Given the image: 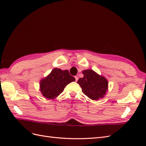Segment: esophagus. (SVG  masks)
<instances>
[{
    "mask_svg": "<svg viewBox=\"0 0 146 146\" xmlns=\"http://www.w3.org/2000/svg\"><path fill=\"white\" fill-rule=\"evenodd\" d=\"M75 81H78V76H75Z\"/></svg>",
    "mask_w": 146,
    "mask_h": 146,
    "instance_id": "34e87169",
    "label": "esophagus"
}]
</instances>
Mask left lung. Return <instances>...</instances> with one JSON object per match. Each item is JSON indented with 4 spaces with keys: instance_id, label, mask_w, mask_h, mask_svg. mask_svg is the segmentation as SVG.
I'll return each mask as SVG.
<instances>
[{
    "instance_id": "left-lung-1",
    "label": "left lung",
    "mask_w": 146,
    "mask_h": 146,
    "mask_svg": "<svg viewBox=\"0 0 146 146\" xmlns=\"http://www.w3.org/2000/svg\"><path fill=\"white\" fill-rule=\"evenodd\" d=\"M84 77L80 78L77 83L85 95L93 101L103 98L108 89V82L106 77L100 75L92 69L83 71Z\"/></svg>"
}]
</instances>
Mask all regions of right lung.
Segmentation results:
<instances>
[{
	"instance_id": "add662e5",
	"label": "right lung",
	"mask_w": 146,
	"mask_h": 146,
	"mask_svg": "<svg viewBox=\"0 0 146 146\" xmlns=\"http://www.w3.org/2000/svg\"><path fill=\"white\" fill-rule=\"evenodd\" d=\"M75 81L68 70L54 68L46 77L40 80L39 90L48 100H53L59 96L69 83Z\"/></svg>"
}]
</instances>
